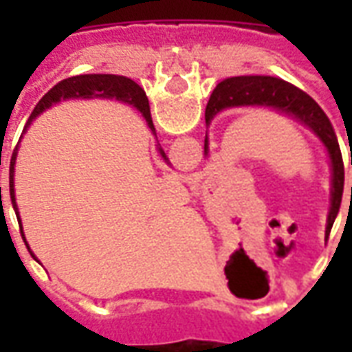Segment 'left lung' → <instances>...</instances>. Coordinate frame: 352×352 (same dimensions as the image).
<instances>
[{
  "mask_svg": "<svg viewBox=\"0 0 352 352\" xmlns=\"http://www.w3.org/2000/svg\"><path fill=\"white\" fill-rule=\"evenodd\" d=\"M234 105H272L285 113L298 116L303 124L322 139V143L330 153L333 171L332 209L328 214V230L332 228L336 217L340 213L341 196H343V160H341L340 143L333 131L330 118L311 96L290 85L287 80L264 75H245V77H230L217 85L206 107V120L209 122L219 111ZM207 153V135H206Z\"/></svg>",
  "mask_w": 352,
  "mask_h": 352,
  "instance_id": "8db88e82",
  "label": "left lung"
}]
</instances>
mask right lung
Instances as JSON below:
<instances>
[{
	"mask_svg": "<svg viewBox=\"0 0 352 352\" xmlns=\"http://www.w3.org/2000/svg\"><path fill=\"white\" fill-rule=\"evenodd\" d=\"M92 96H100V98H111V96H116L120 100L128 101L133 107H138L143 116H145L148 128L154 131L153 116H151V107H148V100H146L145 90L139 87L138 82H133L131 79H126V77H118V75H77V77H69V79L58 82L56 87L49 90V94L43 96V100L35 105V109L32 111V115L28 118V124L34 120L35 116L41 115L43 111L47 107H50L52 103H56L60 100H65V98H92ZM26 124V126H28ZM156 135V133H154ZM19 148V145H16ZM16 148L11 156V168H9V190H11V201L12 207H14V213L19 214V209H16V201H14V184H12V177H14V158H16ZM160 154L166 158V154L162 151ZM168 160V158H166ZM1 190V188H0ZM19 224H20V217Z\"/></svg>",
	"mask_w": 352,
	"mask_h": 352,
	"instance_id": "right-lung-1",
	"label": "right lung"
}]
</instances>
